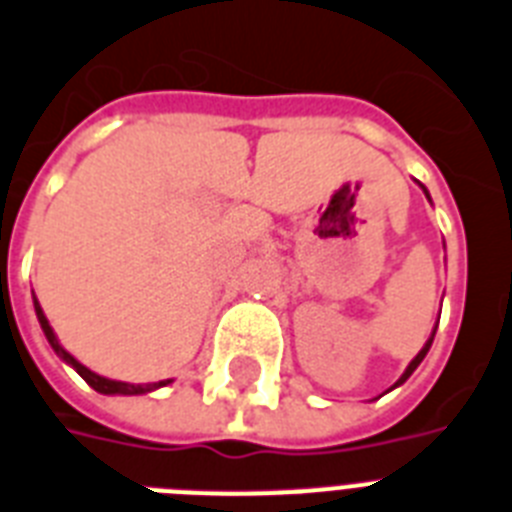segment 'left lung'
Instances as JSON below:
<instances>
[{
	"mask_svg": "<svg viewBox=\"0 0 512 512\" xmlns=\"http://www.w3.org/2000/svg\"><path fill=\"white\" fill-rule=\"evenodd\" d=\"M421 189H423V194H426V197H429V191H426V186H423V184H421ZM429 202H431V197H429ZM434 334H436V326H434V331H431V336H429V342L423 344V350H421V352H418V355H415V357H413V360H410V365H407V368H405V373H402V376H400V378H397V384H394V386H392V389H397V386H400V384H405L407 378L413 376V371H415V368H418V365H421V363H423V357H426V352H429V350H431V342H434Z\"/></svg>",
	"mask_w": 512,
	"mask_h": 512,
	"instance_id": "8db88e82",
	"label": "left lung"
}]
</instances>
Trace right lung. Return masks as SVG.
<instances>
[{
  "label": "right lung",
  "instance_id": "obj_1",
  "mask_svg": "<svg viewBox=\"0 0 512 512\" xmlns=\"http://www.w3.org/2000/svg\"><path fill=\"white\" fill-rule=\"evenodd\" d=\"M33 307H36V318H39L41 331H44V336H47V342H49V347L54 350V355L60 357L62 363H68L70 368H76L78 376H81L83 381H86V384L94 389V392H99V394H147V392H155V389H160V386L173 384V378H165V381H155V384H126V381H112V378H105V376H99V373L89 371L86 365L78 363L76 357L70 355V352L62 347L60 339H57V334H54V328L49 326L47 315H44V310H41L39 299H36V297H33Z\"/></svg>",
  "mask_w": 512,
  "mask_h": 512
}]
</instances>
